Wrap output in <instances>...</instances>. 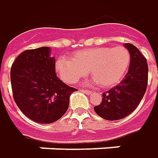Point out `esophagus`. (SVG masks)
<instances>
[{
    "instance_id": "esophagus-1",
    "label": "esophagus",
    "mask_w": 158,
    "mask_h": 158,
    "mask_svg": "<svg viewBox=\"0 0 158 158\" xmlns=\"http://www.w3.org/2000/svg\"><path fill=\"white\" fill-rule=\"evenodd\" d=\"M80 91L83 92V93H85L87 95H90L92 93L91 90H87V89H80Z\"/></svg>"
}]
</instances>
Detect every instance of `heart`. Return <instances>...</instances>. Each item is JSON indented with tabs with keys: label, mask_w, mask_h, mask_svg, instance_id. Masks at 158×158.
Wrapping results in <instances>:
<instances>
[{
	"label": "heart",
	"mask_w": 158,
	"mask_h": 158,
	"mask_svg": "<svg viewBox=\"0 0 158 158\" xmlns=\"http://www.w3.org/2000/svg\"><path fill=\"white\" fill-rule=\"evenodd\" d=\"M130 51L124 47L91 48L76 52L71 61L60 58L56 69L69 84H75L89 74L102 89L116 85L125 77L131 65Z\"/></svg>",
	"instance_id": "obj_1"
}]
</instances>
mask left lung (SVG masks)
Segmentation results:
<instances>
[{"label":"left lung","mask_w":158,"mask_h":158,"mask_svg":"<svg viewBox=\"0 0 158 158\" xmlns=\"http://www.w3.org/2000/svg\"><path fill=\"white\" fill-rule=\"evenodd\" d=\"M131 56V65L123 80L102 94V103L94 110L102 118L114 121L129 116L144 96L148 84V63L139 49L131 43L124 44Z\"/></svg>","instance_id":"obj_1"}]
</instances>
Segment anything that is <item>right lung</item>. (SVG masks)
Wrapping results in <instances>:
<instances>
[{
  "instance_id": "right-lung-1",
  "label": "right lung",
  "mask_w": 158,
  "mask_h": 158,
  "mask_svg": "<svg viewBox=\"0 0 158 158\" xmlns=\"http://www.w3.org/2000/svg\"><path fill=\"white\" fill-rule=\"evenodd\" d=\"M10 80L18 108L39 123L60 119L69 108L70 95L77 90L57 77L56 59L48 47L21 53L11 67Z\"/></svg>"
}]
</instances>
